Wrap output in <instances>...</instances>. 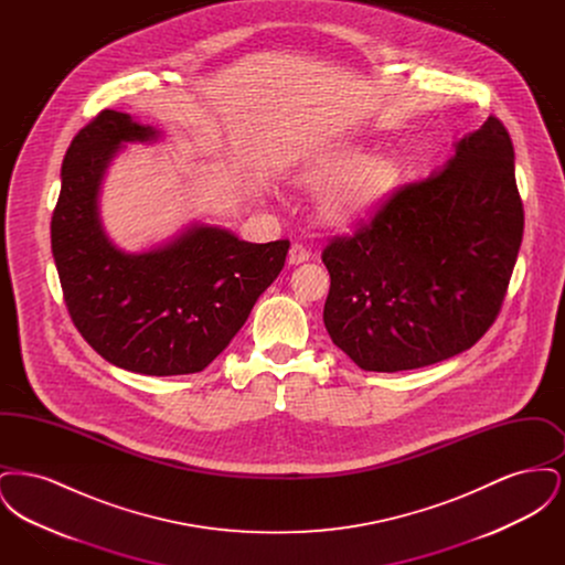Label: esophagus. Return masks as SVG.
Returning <instances> with one entry per match:
<instances>
[{
	"mask_svg": "<svg viewBox=\"0 0 565 565\" xmlns=\"http://www.w3.org/2000/svg\"><path fill=\"white\" fill-rule=\"evenodd\" d=\"M311 258V252L305 247V245H300V243H292V247H290V254H288V263L290 265H300V263H307Z\"/></svg>",
	"mask_w": 565,
	"mask_h": 565,
	"instance_id": "obj_1",
	"label": "esophagus"
}]
</instances>
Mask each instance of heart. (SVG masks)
Instances as JSON below:
<instances>
[{"mask_svg": "<svg viewBox=\"0 0 565 565\" xmlns=\"http://www.w3.org/2000/svg\"><path fill=\"white\" fill-rule=\"evenodd\" d=\"M305 190H326L320 214L328 226L351 228L371 217L398 190L403 173L385 157L360 148H341L309 164L295 178Z\"/></svg>", "mask_w": 565, "mask_h": 565, "instance_id": "obj_1", "label": "heart"}]
</instances>
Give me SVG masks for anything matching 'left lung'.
Returning <instances> with one entry per match:
<instances>
[{
	"mask_svg": "<svg viewBox=\"0 0 565 565\" xmlns=\"http://www.w3.org/2000/svg\"><path fill=\"white\" fill-rule=\"evenodd\" d=\"M454 148L428 180L398 190L369 226L322 252L326 330L364 371L454 358L502 307L523 237L511 135L489 116Z\"/></svg>",
	"mask_w": 565,
	"mask_h": 565,
	"instance_id": "8db88e82",
	"label": "left lung"
}]
</instances>
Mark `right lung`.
I'll list each match as a JSON object with an SVG mask.
<instances>
[{
    "label": "right lung",
    "instance_id": "right-lung-1",
    "mask_svg": "<svg viewBox=\"0 0 565 565\" xmlns=\"http://www.w3.org/2000/svg\"><path fill=\"white\" fill-rule=\"evenodd\" d=\"M159 137L116 109L90 120L61 167L51 243L67 311L93 350L139 375H189L242 330L284 269L290 242H243L228 228L190 222L146 252L120 249L99 215L106 171L127 143Z\"/></svg>",
    "mask_w": 565,
    "mask_h": 565
}]
</instances>
